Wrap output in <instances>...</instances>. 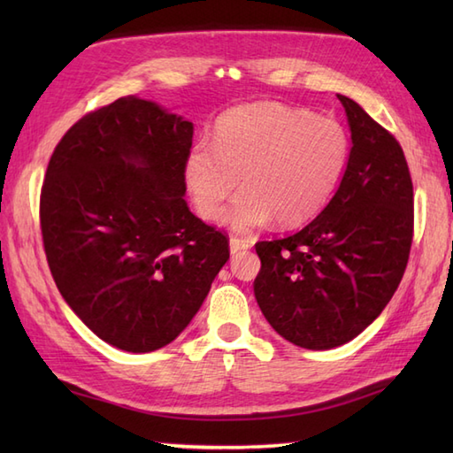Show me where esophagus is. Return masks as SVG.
Wrapping results in <instances>:
<instances>
[{
    "mask_svg": "<svg viewBox=\"0 0 453 453\" xmlns=\"http://www.w3.org/2000/svg\"><path fill=\"white\" fill-rule=\"evenodd\" d=\"M247 249H251V242H247V239H239V237L229 239V251H232V255L247 251Z\"/></svg>",
    "mask_w": 453,
    "mask_h": 453,
    "instance_id": "34e87169",
    "label": "esophagus"
}]
</instances>
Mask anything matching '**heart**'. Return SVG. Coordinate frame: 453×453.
<instances>
[{
  "label": "heart",
  "mask_w": 453,
  "mask_h": 453,
  "mask_svg": "<svg viewBox=\"0 0 453 453\" xmlns=\"http://www.w3.org/2000/svg\"><path fill=\"white\" fill-rule=\"evenodd\" d=\"M349 157L350 136L339 120L284 103H253L221 114L214 142L198 140L188 150L185 182L198 214L214 219L243 179L247 188L219 219L249 234L273 218L280 226L313 218Z\"/></svg>",
  "instance_id": "1"
}]
</instances>
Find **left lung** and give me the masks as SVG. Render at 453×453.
<instances>
[{"instance_id":"left-lung-1","label":"left lung","mask_w":453,"mask_h":453,"mask_svg":"<svg viewBox=\"0 0 453 453\" xmlns=\"http://www.w3.org/2000/svg\"><path fill=\"white\" fill-rule=\"evenodd\" d=\"M350 157L319 216L282 239L258 242L255 297L286 341L329 350L375 321L405 273L412 243V180L399 142L358 103L336 95Z\"/></svg>"}]
</instances>
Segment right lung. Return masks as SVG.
Here are the masks:
<instances>
[{
  "label": "right lung",
  "instance_id": "add662e5",
  "mask_svg": "<svg viewBox=\"0 0 453 453\" xmlns=\"http://www.w3.org/2000/svg\"><path fill=\"white\" fill-rule=\"evenodd\" d=\"M195 127L122 97L64 134L41 192L48 266L72 311L127 352L175 341L229 258L182 198Z\"/></svg>",
  "mask_w": 453,
  "mask_h": 453
}]
</instances>
